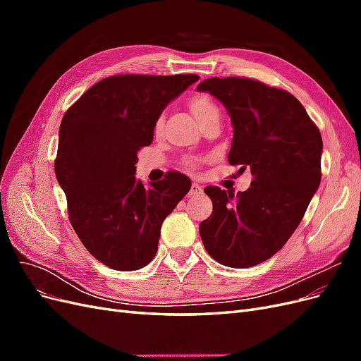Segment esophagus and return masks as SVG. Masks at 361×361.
<instances>
[{"label": "esophagus", "instance_id": "34e87169", "mask_svg": "<svg viewBox=\"0 0 361 361\" xmlns=\"http://www.w3.org/2000/svg\"><path fill=\"white\" fill-rule=\"evenodd\" d=\"M202 192H203V187H202V185H199L197 182H192L190 194H191V195H199V194H202Z\"/></svg>", "mask_w": 361, "mask_h": 361}]
</instances>
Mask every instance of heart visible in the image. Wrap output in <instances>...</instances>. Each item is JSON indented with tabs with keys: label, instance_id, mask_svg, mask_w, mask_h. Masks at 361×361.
<instances>
[{
	"label": "heart",
	"instance_id": "1",
	"mask_svg": "<svg viewBox=\"0 0 361 361\" xmlns=\"http://www.w3.org/2000/svg\"><path fill=\"white\" fill-rule=\"evenodd\" d=\"M188 108L191 110V113L194 114V117L197 118L200 123L203 122V120L207 116H211L212 113L218 111V108L214 104V101L211 99L209 96H206V94H195V96H192L191 99L188 101ZM162 126H164V117L159 116V117H157L155 123H154V133L157 135L161 134ZM197 164H199V159H190V166L195 167V166H197Z\"/></svg>",
	"mask_w": 361,
	"mask_h": 361
}]
</instances>
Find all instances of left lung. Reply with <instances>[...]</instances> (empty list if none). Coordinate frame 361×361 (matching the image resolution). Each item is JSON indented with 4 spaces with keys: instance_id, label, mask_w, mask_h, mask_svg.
Here are the masks:
<instances>
[{
    "instance_id": "8db88e82",
    "label": "left lung",
    "mask_w": 361,
    "mask_h": 361,
    "mask_svg": "<svg viewBox=\"0 0 361 361\" xmlns=\"http://www.w3.org/2000/svg\"><path fill=\"white\" fill-rule=\"evenodd\" d=\"M197 90L224 105L233 126L228 162L253 174L236 197L204 188L214 209L199 227L203 245L226 267L259 265L288 243L319 188L321 133L297 97L260 81L209 78Z\"/></svg>"
}]
</instances>
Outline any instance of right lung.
Masks as SVG:
<instances>
[{
  "label": "right lung",
  "mask_w": 361,
  "mask_h": 361,
  "mask_svg": "<svg viewBox=\"0 0 361 361\" xmlns=\"http://www.w3.org/2000/svg\"><path fill=\"white\" fill-rule=\"evenodd\" d=\"M197 75H116L96 82L64 114L54 169L69 220L89 253L117 271L150 264L161 226L191 180L169 173L149 187L137 154L154 141L157 117Z\"/></svg>",
  "instance_id": "add662e5"
}]
</instances>
